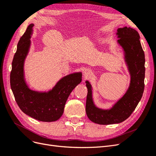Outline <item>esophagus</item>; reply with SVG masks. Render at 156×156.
I'll use <instances>...</instances> for the list:
<instances>
[{
    "label": "esophagus",
    "mask_w": 156,
    "mask_h": 156,
    "mask_svg": "<svg viewBox=\"0 0 156 156\" xmlns=\"http://www.w3.org/2000/svg\"><path fill=\"white\" fill-rule=\"evenodd\" d=\"M92 72V70H91L90 69H89V68L85 69H84V76H85V77L89 76V75H91Z\"/></svg>",
    "instance_id": "esophagus-1"
}]
</instances>
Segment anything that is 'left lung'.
<instances>
[{"mask_svg": "<svg viewBox=\"0 0 156 156\" xmlns=\"http://www.w3.org/2000/svg\"><path fill=\"white\" fill-rule=\"evenodd\" d=\"M118 43L124 52L125 61L131 75L129 88L121 99L110 109H102L94 105L92 86L87 81L88 94L86 112L92 122L101 125L119 124L126 120L137 106L144 88L145 58L138 32L124 27L117 30Z\"/></svg>", "mask_w": 156, "mask_h": 156, "instance_id": "8db88e82", "label": "left lung"}]
</instances>
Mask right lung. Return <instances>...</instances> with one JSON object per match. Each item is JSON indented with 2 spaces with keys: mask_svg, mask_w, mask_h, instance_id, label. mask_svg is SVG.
I'll list each match as a JSON object with an SVG mask.
<instances>
[{
  "mask_svg": "<svg viewBox=\"0 0 156 156\" xmlns=\"http://www.w3.org/2000/svg\"><path fill=\"white\" fill-rule=\"evenodd\" d=\"M34 24L27 27L18 42L12 61L10 86L21 110L26 115L42 122H54L62 115L70 93L81 82V72L72 73L61 79L49 92L34 91L28 87L24 77V62L30 46Z\"/></svg>",
  "mask_w": 156,
  "mask_h": 156,
  "instance_id": "obj_1",
  "label": "right lung"
}]
</instances>
